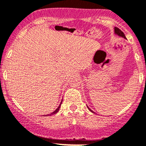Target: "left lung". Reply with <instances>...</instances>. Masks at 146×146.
Instances as JSON below:
<instances>
[{
    "mask_svg": "<svg viewBox=\"0 0 146 146\" xmlns=\"http://www.w3.org/2000/svg\"><path fill=\"white\" fill-rule=\"evenodd\" d=\"M114 31H115V35H117L118 36H120V37H122V38H126L125 34H124V33L122 31L120 30V29H119L118 28H117V27H115V28H114ZM87 108H88V109L90 110V111L92 112V113H94L92 110L90 109V108H89L88 106H87Z\"/></svg>",
    "mask_w": 146,
    "mask_h": 146,
    "instance_id": "8db88e82",
    "label": "left lung"
}]
</instances>
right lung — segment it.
Here are the masks:
<instances>
[{"instance_id": "add662e5", "label": "right lung", "mask_w": 146, "mask_h": 146, "mask_svg": "<svg viewBox=\"0 0 146 146\" xmlns=\"http://www.w3.org/2000/svg\"><path fill=\"white\" fill-rule=\"evenodd\" d=\"M61 103H62V101H61V104H60V105L59 106H58V108H56V110H54V111L53 112V113H50V114H48V115H47L46 116H47V115H54V114H56V113H57L58 111H59V108H60V107H61Z\"/></svg>"}]
</instances>
